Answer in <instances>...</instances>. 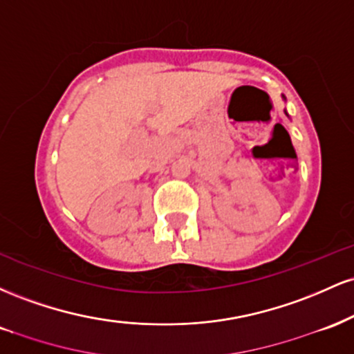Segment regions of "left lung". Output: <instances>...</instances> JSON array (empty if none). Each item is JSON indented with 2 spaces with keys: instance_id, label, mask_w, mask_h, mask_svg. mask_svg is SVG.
<instances>
[{
  "instance_id": "left-lung-1",
  "label": "left lung",
  "mask_w": 354,
  "mask_h": 354,
  "mask_svg": "<svg viewBox=\"0 0 354 354\" xmlns=\"http://www.w3.org/2000/svg\"><path fill=\"white\" fill-rule=\"evenodd\" d=\"M283 98H284V96H283ZM286 115H288V113H286Z\"/></svg>"
}]
</instances>
